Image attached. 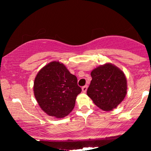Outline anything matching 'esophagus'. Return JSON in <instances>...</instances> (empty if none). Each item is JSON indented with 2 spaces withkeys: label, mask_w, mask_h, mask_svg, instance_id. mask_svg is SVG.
Returning <instances> with one entry per match:
<instances>
[{
  "label": "esophagus",
  "mask_w": 151,
  "mask_h": 151,
  "mask_svg": "<svg viewBox=\"0 0 151 151\" xmlns=\"http://www.w3.org/2000/svg\"><path fill=\"white\" fill-rule=\"evenodd\" d=\"M87 87H88V86H87V85H85V86H82V91H83L84 93H86V90H87Z\"/></svg>",
  "instance_id": "esophagus-1"
}]
</instances>
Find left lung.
<instances>
[{
  "instance_id": "left-lung-1",
  "label": "left lung",
  "mask_w": 151,
  "mask_h": 151,
  "mask_svg": "<svg viewBox=\"0 0 151 151\" xmlns=\"http://www.w3.org/2000/svg\"><path fill=\"white\" fill-rule=\"evenodd\" d=\"M92 80L87 95L94 104L104 111L115 109L124 99L127 90L124 73L111 64L100 66L91 73Z\"/></svg>"
}]
</instances>
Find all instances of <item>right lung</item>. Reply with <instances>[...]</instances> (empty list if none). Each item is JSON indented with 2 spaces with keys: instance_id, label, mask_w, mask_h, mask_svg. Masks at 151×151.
<instances>
[{
  "instance_id": "obj_1",
  "label": "right lung",
  "mask_w": 151,
  "mask_h": 151,
  "mask_svg": "<svg viewBox=\"0 0 151 151\" xmlns=\"http://www.w3.org/2000/svg\"><path fill=\"white\" fill-rule=\"evenodd\" d=\"M34 91L39 106L47 115L62 118L73 110L82 88L78 85L76 76L63 64L54 61L37 74Z\"/></svg>"
}]
</instances>
